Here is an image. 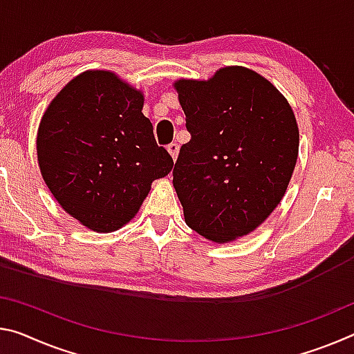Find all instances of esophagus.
<instances>
[{
  "label": "esophagus",
  "mask_w": 354,
  "mask_h": 354,
  "mask_svg": "<svg viewBox=\"0 0 354 354\" xmlns=\"http://www.w3.org/2000/svg\"><path fill=\"white\" fill-rule=\"evenodd\" d=\"M167 149H168V153H170V156L173 157V160H176L178 153H179V145L178 143H170L167 147Z\"/></svg>",
  "instance_id": "34e87169"
}]
</instances>
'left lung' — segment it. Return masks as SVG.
I'll return each mask as SVG.
<instances>
[{"label": "left lung", "instance_id": "1", "mask_svg": "<svg viewBox=\"0 0 354 354\" xmlns=\"http://www.w3.org/2000/svg\"><path fill=\"white\" fill-rule=\"evenodd\" d=\"M173 86L192 136L173 168L184 221L212 243H232L260 227L287 192L298 122L283 94L248 67Z\"/></svg>", "mask_w": 354, "mask_h": 354}]
</instances>
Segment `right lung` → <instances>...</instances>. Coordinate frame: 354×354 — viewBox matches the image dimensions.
I'll list each match as a JSON object with an SVG mask.
<instances>
[{"instance_id": "add662e5", "label": "right lung", "mask_w": 354, "mask_h": 354, "mask_svg": "<svg viewBox=\"0 0 354 354\" xmlns=\"http://www.w3.org/2000/svg\"><path fill=\"white\" fill-rule=\"evenodd\" d=\"M143 104V93L115 72L86 71L56 94L39 122L44 181L67 214L93 232L131 222L154 179L173 168Z\"/></svg>"}]
</instances>
